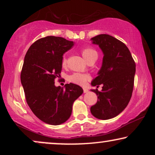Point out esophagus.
I'll list each match as a JSON object with an SVG mask.
<instances>
[{"label":"esophagus","mask_w":155,"mask_h":155,"mask_svg":"<svg viewBox=\"0 0 155 155\" xmlns=\"http://www.w3.org/2000/svg\"><path fill=\"white\" fill-rule=\"evenodd\" d=\"M83 91H84V93H87V92H88V90L87 88H83Z\"/></svg>","instance_id":"1"}]
</instances>
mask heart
<instances>
[{
	"instance_id": "b5f03b06",
	"label": "heart",
	"mask_w": 155,
	"mask_h": 155,
	"mask_svg": "<svg viewBox=\"0 0 155 155\" xmlns=\"http://www.w3.org/2000/svg\"><path fill=\"white\" fill-rule=\"evenodd\" d=\"M81 54H82L83 58L87 62L90 61L93 58H97V53L95 49H92V48H84L81 50ZM67 63V59L65 57H63V60H62V65L63 66L66 65ZM90 79V76L87 74H79V73H74L72 75L69 76L68 81L71 82L76 84L79 85H84L87 81Z\"/></svg>"
}]
</instances>
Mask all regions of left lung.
<instances>
[{
  "instance_id": "obj_1",
  "label": "left lung",
  "mask_w": 155,
  "mask_h": 155,
  "mask_svg": "<svg viewBox=\"0 0 155 155\" xmlns=\"http://www.w3.org/2000/svg\"><path fill=\"white\" fill-rule=\"evenodd\" d=\"M104 54L102 66L92 86L102 84L101 91L91 90L97 95V102L91 106L92 114L99 120H109L120 114L131 98L136 74V63L124 43L108 34L91 38Z\"/></svg>"
}]
</instances>
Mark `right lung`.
<instances>
[{
	"instance_id": "add662e5",
	"label": "right lung",
	"mask_w": 155,
	"mask_h": 155,
	"mask_svg": "<svg viewBox=\"0 0 155 155\" xmlns=\"http://www.w3.org/2000/svg\"><path fill=\"white\" fill-rule=\"evenodd\" d=\"M74 44L62 37L47 36L32 44L25 57L20 78L26 101L39 120L51 125L68 120L73 104L83 93L75 84H66L65 88L54 85V79L60 76L63 55Z\"/></svg>"
}]
</instances>
